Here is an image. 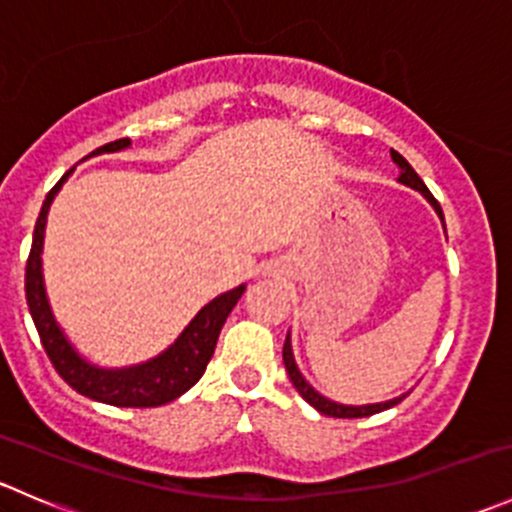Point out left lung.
Wrapping results in <instances>:
<instances>
[{
  "label": "left lung",
  "instance_id": "obj_1",
  "mask_svg": "<svg viewBox=\"0 0 512 512\" xmlns=\"http://www.w3.org/2000/svg\"><path fill=\"white\" fill-rule=\"evenodd\" d=\"M391 158H394V163L399 165V183L406 185V188L416 190V193H421L423 198L431 203V208L436 210V215L441 218L443 223V210L441 205L436 203V198L431 195V190L426 188V183H423L421 178H418V173L414 168L409 165V160H406L401 153L391 151ZM443 230H446V223H443ZM282 361H285V369L289 374V381L294 384V389L299 391V396H302L304 401H307L309 406H314V409L319 411V414L324 416H334V418H361V416H371V414H379V411H386L391 409V406H396L399 401L406 399V394L396 396V399H389V401H381V404H364V406H347V404H337V401L327 399V396L319 394L317 389H314L312 384H309L307 379L302 376V371H299L297 361H294V352H292V337H289L287 332V339H285V349H282Z\"/></svg>",
  "mask_w": 512,
  "mask_h": 512
}]
</instances>
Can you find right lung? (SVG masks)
<instances>
[{
  "mask_svg": "<svg viewBox=\"0 0 512 512\" xmlns=\"http://www.w3.org/2000/svg\"><path fill=\"white\" fill-rule=\"evenodd\" d=\"M128 146H131V138H121V141L96 148L91 156L126 151ZM71 173H74V168L49 190L44 205H41V213L34 225L32 252H29L27 260V277H24L27 280L24 289H27L29 314H32L34 327L39 332L41 344H44V352L49 354L51 364L59 371L61 379L71 389L79 391L81 396H89V399L101 401V404L126 406V409L128 406L151 409V406L168 404V401L183 396L205 374V366H208L210 356L215 352V344H218L220 329H223L227 314L232 312L237 299L245 292V285L218 294L213 302L205 304L165 352L143 361V364L123 366V369H103V366L86 361L84 356L76 352L74 344L69 342L64 329L54 319L49 297H46L44 272H41L46 215H49L51 203H54L61 185L66 183Z\"/></svg>",
  "mask_w": 512,
  "mask_h": 512,
  "instance_id": "obj_1",
  "label": "right lung"
}]
</instances>
